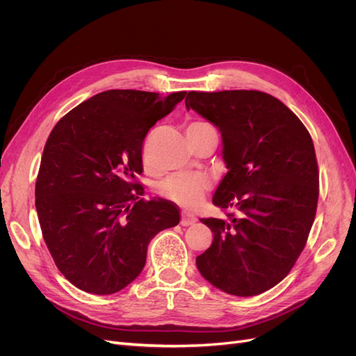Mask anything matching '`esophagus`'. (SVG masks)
I'll return each instance as SVG.
<instances>
[{
  "instance_id": "esophagus-1",
  "label": "esophagus",
  "mask_w": 356,
  "mask_h": 356,
  "mask_svg": "<svg viewBox=\"0 0 356 356\" xmlns=\"http://www.w3.org/2000/svg\"><path fill=\"white\" fill-rule=\"evenodd\" d=\"M196 221H197V218L193 213L182 212V215H181V224L182 225H191V224H195Z\"/></svg>"
}]
</instances>
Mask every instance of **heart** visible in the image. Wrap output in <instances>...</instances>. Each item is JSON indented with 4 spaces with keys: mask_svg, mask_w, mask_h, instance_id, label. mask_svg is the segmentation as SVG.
I'll return each instance as SVG.
<instances>
[{
    "mask_svg": "<svg viewBox=\"0 0 356 356\" xmlns=\"http://www.w3.org/2000/svg\"><path fill=\"white\" fill-rule=\"evenodd\" d=\"M188 134L203 135L217 134L215 127L208 122H193L187 127ZM211 187V179L202 174H178L169 177L159 186V193L163 197L177 202L184 207H193Z\"/></svg>",
    "mask_w": 356,
    "mask_h": 356,
    "instance_id": "1",
    "label": "heart"
}]
</instances>
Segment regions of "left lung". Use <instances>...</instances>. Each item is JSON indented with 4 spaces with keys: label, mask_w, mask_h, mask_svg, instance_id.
Returning a JSON list of instances; mask_svg holds the SVG:
<instances>
[{
    "label": "left lung",
    "mask_w": 356,
    "mask_h": 356,
    "mask_svg": "<svg viewBox=\"0 0 356 356\" xmlns=\"http://www.w3.org/2000/svg\"><path fill=\"white\" fill-rule=\"evenodd\" d=\"M195 110L220 129L229 172L213 195L227 218H200L213 233L196 258L202 276L224 293L251 297L291 272L314 224L319 170L305 124L260 90L188 92Z\"/></svg>",
    "instance_id": "obj_1"
}]
</instances>
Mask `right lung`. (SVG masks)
I'll return each mask as SVG.
<instances>
[{
	"instance_id": "add662e5",
	"label": "right lung",
	"mask_w": 356,
	"mask_h": 356,
	"mask_svg": "<svg viewBox=\"0 0 356 356\" xmlns=\"http://www.w3.org/2000/svg\"><path fill=\"white\" fill-rule=\"evenodd\" d=\"M187 92L106 90L53 127L35 182L42 238L59 272L86 293L114 294L143 272L154 236L179 222L165 199H141L144 139Z\"/></svg>"
}]
</instances>
